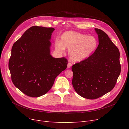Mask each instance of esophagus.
<instances>
[{
  "label": "esophagus",
  "instance_id": "obj_1",
  "mask_svg": "<svg viewBox=\"0 0 129 129\" xmlns=\"http://www.w3.org/2000/svg\"><path fill=\"white\" fill-rule=\"evenodd\" d=\"M72 63L69 62L68 63V64H67V68H69V69L71 68V67H72Z\"/></svg>",
  "mask_w": 129,
  "mask_h": 129
}]
</instances>
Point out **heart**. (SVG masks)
Returning a JSON list of instances; mask_svg holds the SVG:
<instances>
[{
    "label": "heart",
    "mask_w": 129,
    "mask_h": 129,
    "mask_svg": "<svg viewBox=\"0 0 129 129\" xmlns=\"http://www.w3.org/2000/svg\"><path fill=\"white\" fill-rule=\"evenodd\" d=\"M98 41L93 36L72 31L64 32L61 36L60 41L55 43V49L60 53L63 52L65 47L70 49V58L75 62L83 60L95 51Z\"/></svg>",
    "instance_id": "b5f03b06"
}]
</instances>
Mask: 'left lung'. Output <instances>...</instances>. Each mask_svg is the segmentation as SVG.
<instances>
[{"mask_svg":"<svg viewBox=\"0 0 129 129\" xmlns=\"http://www.w3.org/2000/svg\"><path fill=\"white\" fill-rule=\"evenodd\" d=\"M99 44L87 58L72 67V84L79 96L95 99L113 89L121 72L120 52L107 34L97 28Z\"/></svg>","mask_w":129,"mask_h":129,"instance_id":"obj_1","label":"left lung"}]
</instances>
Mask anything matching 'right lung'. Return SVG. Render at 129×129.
Returning a JSON list of instances; mask_svg holds the SVG:
<instances>
[{
    "label": "right lung",
    "mask_w": 129,
    "mask_h": 129,
    "mask_svg": "<svg viewBox=\"0 0 129 129\" xmlns=\"http://www.w3.org/2000/svg\"><path fill=\"white\" fill-rule=\"evenodd\" d=\"M53 28L33 26L13 44L9 60L13 84L26 96L38 97L52 88L55 78L67 66L65 57L50 54Z\"/></svg>",
    "instance_id": "right-lung-1"
}]
</instances>
